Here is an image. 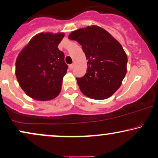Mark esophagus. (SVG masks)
I'll return each instance as SVG.
<instances>
[{
    "mask_svg": "<svg viewBox=\"0 0 158 158\" xmlns=\"http://www.w3.org/2000/svg\"><path fill=\"white\" fill-rule=\"evenodd\" d=\"M69 69L70 70H72L73 69V67H74V65L73 64H71V65H69Z\"/></svg>",
    "mask_w": 158,
    "mask_h": 158,
    "instance_id": "1",
    "label": "esophagus"
}]
</instances>
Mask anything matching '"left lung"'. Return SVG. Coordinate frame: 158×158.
I'll return each mask as SVG.
<instances>
[{"label": "left lung", "mask_w": 158, "mask_h": 158, "mask_svg": "<svg viewBox=\"0 0 158 158\" xmlns=\"http://www.w3.org/2000/svg\"><path fill=\"white\" fill-rule=\"evenodd\" d=\"M69 39L81 45L87 60V73L77 78L81 93L97 100L111 96L127 72V57L120 44L96 25L73 31Z\"/></svg>", "instance_id": "8db88e82"}]
</instances>
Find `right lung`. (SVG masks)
Segmentation results:
<instances>
[{
  "label": "right lung",
  "instance_id": "1",
  "mask_svg": "<svg viewBox=\"0 0 158 158\" xmlns=\"http://www.w3.org/2000/svg\"><path fill=\"white\" fill-rule=\"evenodd\" d=\"M64 33H41L31 39L16 60V77L28 96L39 101L55 98L67 72L64 53L57 46Z\"/></svg>",
  "mask_w": 158,
  "mask_h": 158
}]
</instances>
